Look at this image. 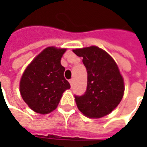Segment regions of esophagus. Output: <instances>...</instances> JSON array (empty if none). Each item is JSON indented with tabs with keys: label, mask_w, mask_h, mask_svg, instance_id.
<instances>
[{
	"label": "esophagus",
	"mask_w": 147,
	"mask_h": 147,
	"mask_svg": "<svg viewBox=\"0 0 147 147\" xmlns=\"http://www.w3.org/2000/svg\"><path fill=\"white\" fill-rule=\"evenodd\" d=\"M69 83H70L71 86H73V84H74V79H73V78L69 80Z\"/></svg>",
	"instance_id": "esophagus-1"
}]
</instances>
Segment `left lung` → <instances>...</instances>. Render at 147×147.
<instances>
[{
    "label": "left lung",
    "instance_id": "1",
    "mask_svg": "<svg viewBox=\"0 0 147 147\" xmlns=\"http://www.w3.org/2000/svg\"><path fill=\"white\" fill-rule=\"evenodd\" d=\"M88 71V87L83 96H75L82 115L100 119L110 114L124 94V81L118 65L109 54L96 46L73 50Z\"/></svg>",
    "mask_w": 147,
    "mask_h": 147
}]
</instances>
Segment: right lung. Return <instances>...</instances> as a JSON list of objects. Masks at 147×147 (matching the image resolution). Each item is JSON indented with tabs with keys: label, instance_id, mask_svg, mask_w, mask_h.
<instances>
[{
	"label": "right lung",
	"instance_id": "add662e5",
	"mask_svg": "<svg viewBox=\"0 0 147 147\" xmlns=\"http://www.w3.org/2000/svg\"><path fill=\"white\" fill-rule=\"evenodd\" d=\"M66 48L48 47L37 55L23 73L20 92L23 100L34 112L47 115L55 110L64 92L70 88L64 77L60 60Z\"/></svg>",
	"mask_w": 147,
	"mask_h": 147
}]
</instances>
